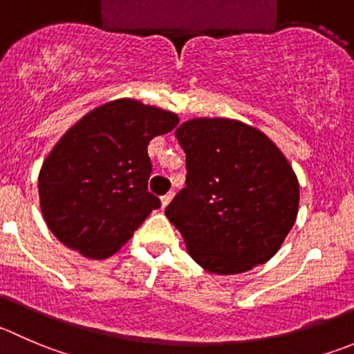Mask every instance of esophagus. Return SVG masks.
I'll return each instance as SVG.
<instances>
[{"label": "esophagus", "instance_id": "1", "mask_svg": "<svg viewBox=\"0 0 354 354\" xmlns=\"http://www.w3.org/2000/svg\"><path fill=\"white\" fill-rule=\"evenodd\" d=\"M173 192H171V194H166L164 195V197H160V205H162V209L164 207H167V204H169L171 202V198H173Z\"/></svg>", "mask_w": 354, "mask_h": 354}]
</instances>
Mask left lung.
<instances>
[{
  "instance_id": "obj_1",
  "label": "left lung",
  "mask_w": 354,
  "mask_h": 354,
  "mask_svg": "<svg viewBox=\"0 0 354 354\" xmlns=\"http://www.w3.org/2000/svg\"><path fill=\"white\" fill-rule=\"evenodd\" d=\"M174 135L187 153V187L166 216L192 259L216 275L272 259L299 209V181L279 147L226 118L190 119Z\"/></svg>"
}]
</instances>
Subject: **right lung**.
<instances>
[{
  "label": "right lung",
  "mask_w": 354,
  "mask_h": 354,
  "mask_svg": "<svg viewBox=\"0 0 354 354\" xmlns=\"http://www.w3.org/2000/svg\"><path fill=\"white\" fill-rule=\"evenodd\" d=\"M180 122L174 112L119 98L79 119L37 178L50 232L90 259H107L140 228L159 197L149 192V147Z\"/></svg>",
  "instance_id": "1"
}]
</instances>
